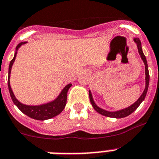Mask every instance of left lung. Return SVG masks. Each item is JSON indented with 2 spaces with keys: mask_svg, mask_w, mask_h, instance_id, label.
Masks as SVG:
<instances>
[{
  "mask_svg": "<svg viewBox=\"0 0 159 159\" xmlns=\"http://www.w3.org/2000/svg\"><path fill=\"white\" fill-rule=\"evenodd\" d=\"M134 42L137 43V49H138V52H139L140 56H141V60L143 61L144 64H145V90H144L143 93L140 96V98L136 101L133 104H132L131 106H129V107H126L125 109H122V110H119L116 111H108L103 110V109L100 108L99 107H98L95 104L94 99H93V97H92L91 92L90 90L89 91V96H90V102H91L92 106L94 107V110L98 112L99 114L102 115V116H105L107 117H111V118H124V117H126L128 116H129L130 114L134 111L136 109L140 106L142 101L145 99V95H146V93H147L148 87H149V82H150V74H149V69H148V65L147 61H146V58H145V55H144L143 52H142V48H141V43L140 41V39L138 38H134L133 39Z\"/></svg>",
  "mask_w": 159,
  "mask_h": 159,
  "instance_id": "1",
  "label": "left lung"
}]
</instances>
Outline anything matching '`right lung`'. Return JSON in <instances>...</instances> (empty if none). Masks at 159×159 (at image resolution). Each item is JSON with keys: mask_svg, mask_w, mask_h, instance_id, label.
<instances>
[{"mask_svg": "<svg viewBox=\"0 0 159 159\" xmlns=\"http://www.w3.org/2000/svg\"><path fill=\"white\" fill-rule=\"evenodd\" d=\"M27 42H22L18 43L17 48H16V52L14 53V58L10 61L9 66V76H8V87H9V91L11 98L13 100L14 104L18 107L22 113L26 115L27 116L30 117L34 120H48V119L53 118V117L57 116V115L64 110L66 102H67V93L68 90L71 87L72 84H69L67 86L64 88L61 94L58 95L57 98L53 101L45 104L38 105V106H29V105L22 104V102H20L17 98H15L13 90L10 86V82H9V78H10V73H11V69L13 66L14 61H15L16 56H17V51L18 50L20 47L22 45L25 44Z\"/></svg>", "mask_w": 159, "mask_h": 159, "instance_id": "obj_1", "label": "right lung"}]
</instances>
